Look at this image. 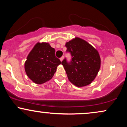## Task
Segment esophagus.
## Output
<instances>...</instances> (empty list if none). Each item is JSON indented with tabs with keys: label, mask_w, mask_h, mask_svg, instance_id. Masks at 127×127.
<instances>
[{
	"label": "esophagus",
	"mask_w": 127,
	"mask_h": 127,
	"mask_svg": "<svg viewBox=\"0 0 127 127\" xmlns=\"http://www.w3.org/2000/svg\"><path fill=\"white\" fill-rule=\"evenodd\" d=\"M63 59H64V56L62 57H61L60 59V61H61V62H62V61L63 60Z\"/></svg>",
	"instance_id": "esophagus-1"
}]
</instances>
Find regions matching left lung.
Returning a JSON list of instances; mask_svg holds the SVG:
<instances>
[{
  "mask_svg": "<svg viewBox=\"0 0 127 127\" xmlns=\"http://www.w3.org/2000/svg\"><path fill=\"white\" fill-rule=\"evenodd\" d=\"M67 52L72 55L70 63L62 62L67 78L73 85L82 87L90 84L97 75L101 64L98 52L92 45L79 37L66 42Z\"/></svg>",
  "mask_w": 127,
  "mask_h": 127,
  "instance_id": "left-lung-1",
  "label": "left lung"
}]
</instances>
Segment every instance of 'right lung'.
Wrapping results in <instances>:
<instances>
[{"mask_svg": "<svg viewBox=\"0 0 127 127\" xmlns=\"http://www.w3.org/2000/svg\"><path fill=\"white\" fill-rule=\"evenodd\" d=\"M55 53L48 43L37 42L34 45L24 64L26 74L33 82L42 84L51 79L61 64Z\"/></svg>", "mask_w": 127, "mask_h": 127, "instance_id": "1", "label": "right lung"}]
</instances>
